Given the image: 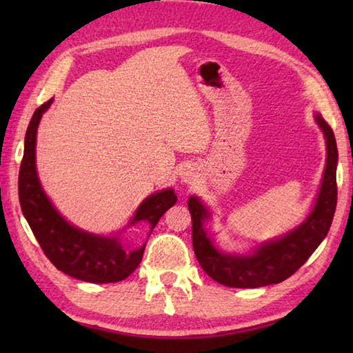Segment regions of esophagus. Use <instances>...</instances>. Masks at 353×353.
Wrapping results in <instances>:
<instances>
[{"instance_id": "34e87169", "label": "esophagus", "mask_w": 353, "mask_h": 353, "mask_svg": "<svg viewBox=\"0 0 353 353\" xmlns=\"http://www.w3.org/2000/svg\"><path fill=\"white\" fill-rule=\"evenodd\" d=\"M179 174H181L182 182H185V183H194L196 179H198V172H196L193 166H190V165L183 166Z\"/></svg>"}]
</instances>
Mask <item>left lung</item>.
I'll use <instances>...</instances> for the list:
<instances>
[{"instance_id": "8db88e82", "label": "left lung", "mask_w": 353, "mask_h": 353, "mask_svg": "<svg viewBox=\"0 0 353 353\" xmlns=\"http://www.w3.org/2000/svg\"><path fill=\"white\" fill-rule=\"evenodd\" d=\"M325 137L327 165L321 190L312 213L303 223L285 236L261 244L250 255H230L214 248L207 236L204 221L210 216L204 204L191 196L188 210L193 223V249L199 265L218 283L230 288H259L280 283L291 277L324 240L336 208L338 148L332 128L321 115L314 117Z\"/></svg>"}]
</instances>
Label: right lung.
<instances>
[{"instance_id":"right-lung-1","label":"right lung","mask_w":353,"mask_h":353,"mask_svg":"<svg viewBox=\"0 0 353 353\" xmlns=\"http://www.w3.org/2000/svg\"><path fill=\"white\" fill-rule=\"evenodd\" d=\"M52 99L34 112L25 137L19 174V196L23 214L37 238L41 250L59 271L92 283H113L124 280L140 265L145 244L140 249L126 252L117 238L98 236L83 232L67 223L46 198L35 170V140L40 118L51 105ZM171 188L154 193L137 208L130 224L145 221L151 230L163 213L176 204Z\"/></svg>"}]
</instances>
